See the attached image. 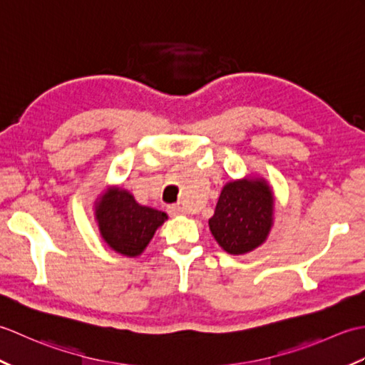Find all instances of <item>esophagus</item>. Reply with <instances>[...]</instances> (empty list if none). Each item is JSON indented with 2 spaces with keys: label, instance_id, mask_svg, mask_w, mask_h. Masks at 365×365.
Wrapping results in <instances>:
<instances>
[{
  "label": "esophagus",
  "instance_id": "34e87169",
  "mask_svg": "<svg viewBox=\"0 0 365 365\" xmlns=\"http://www.w3.org/2000/svg\"><path fill=\"white\" fill-rule=\"evenodd\" d=\"M168 213L170 216H178V215H183L185 213V208L180 205H169L168 207Z\"/></svg>",
  "mask_w": 365,
  "mask_h": 365
}]
</instances>
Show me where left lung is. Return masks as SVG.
<instances>
[{
	"mask_svg": "<svg viewBox=\"0 0 365 365\" xmlns=\"http://www.w3.org/2000/svg\"><path fill=\"white\" fill-rule=\"evenodd\" d=\"M273 213V191L267 180L247 177L224 185L208 226L224 251L240 255L265 242Z\"/></svg>",
	"mask_w": 365,
	"mask_h": 365,
	"instance_id": "8db88e82",
	"label": "left lung"
}]
</instances>
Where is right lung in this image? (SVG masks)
<instances>
[{"mask_svg":"<svg viewBox=\"0 0 365 365\" xmlns=\"http://www.w3.org/2000/svg\"><path fill=\"white\" fill-rule=\"evenodd\" d=\"M96 220L106 245L127 257H136L155 230L168 220L165 212L138 204L127 190L108 188L96 202Z\"/></svg>","mask_w":365,"mask_h":365,"instance_id":"1","label":"right lung"}]
</instances>
